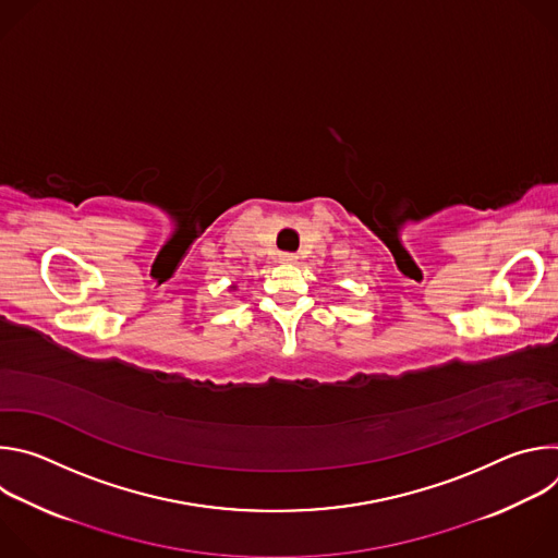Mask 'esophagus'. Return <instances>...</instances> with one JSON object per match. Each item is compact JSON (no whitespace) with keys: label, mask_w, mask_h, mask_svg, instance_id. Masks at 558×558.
<instances>
[{"label":"esophagus","mask_w":558,"mask_h":558,"mask_svg":"<svg viewBox=\"0 0 558 558\" xmlns=\"http://www.w3.org/2000/svg\"><path fill=\"white\" fill-rule=\"evenodd\" d=\"M280 263H289V265H291V263H298V256L284 252V254H280Z\"/></svg>","instance_id":"1"}]
</instances>
